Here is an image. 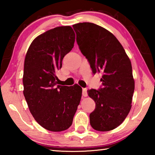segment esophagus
<instances>
[{"label": "esophagus", "instance_id": "obj_1", "mask_svg": "<svg viewBox=\"0 0 155 155\" xmlns=\"http://www.w3.org/2000/svg\"><path fill=\"white\" fill-rule=\"evenodd\" d=\"M83 96L84 97L87 96V89L86 88H83Z\"/></svg>", "mask_w": 155, "mask_h": 155}]
</instances>
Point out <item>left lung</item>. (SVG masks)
<instances>
[{
  "instance_id": "obj_1",
  "label": "left lung",
  "mask_w": 155,
  "mask_h": 155,
  "mask_svg": "<svg viewBox=\"0 0 155 155\" xmlns=\"http://www.w3.org/2000/svg\"><path fill=\"white\" fill-rule=\"evenodd\" d=\"M72 27L93 73L103 74L102 88L87 90L96 103L90 115V124L96 130H111L122 124L132 107L135 81L130 60L117 39L104 28L90 22Z\"/></svg>"
}]
</instances>
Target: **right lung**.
Segmentation results:
<instances>
[{
  "instance_id": "right-lung-1",
  "label": "right lung",
  "mask_w": 155,
  "mask_h": 155,
  "mask_svg": "<svg viewBox=\"0 0 155 155\" xmlns=\"http://www.w3.org/2000/svg\"><path fill=\"white\" fill-rule=\"evenodd\" d=\"M70 26L46 31L34 39L26 54L22 82L25 98L35 121L46 130L59 132L72 124L82 96L77 84L56 85L55 72L74 46Z\"/></svg>"
}]
</instances>
